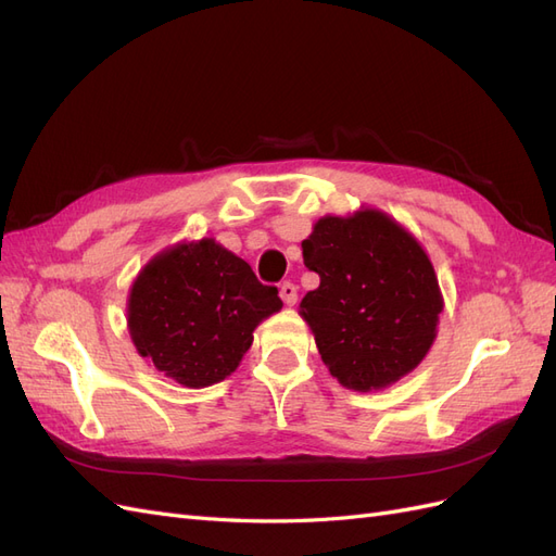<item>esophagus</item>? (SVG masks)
<instances>
[{
    "label": "esophagus",
    "mask_w": 556,
    "mask_h": 556,
    "mask_svg": "<svg viewBox=\"0 0 556 556\" xmlns=\"http://www.w3.org/2000/svg\"><path fill=\"white\" fill-rule=\"evenodd\" d=\"M280 299H282L288 306H294V304H296V285L282 282V285H280Z\"/></svg>",
    "instance_id": "34e87169"
}]
</instances>
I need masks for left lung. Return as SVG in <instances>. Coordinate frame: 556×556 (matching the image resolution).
Instances as JSON below:
<instances>
[{
  "mask_svg": "<svg viewBox=\"0 0 556 556\" xmlns=\"http://www.w3.org/2000/svg\"><path fill=\"white\" fill-rule=\"evenodd\" d=\"M319 288L299 304L329 374L348 390L396 382L427 357L443 296L433 264L390 215H325L301 243Z\"/></svg>",
  "mask_w": 556,
  "mask_h": 556,
  "instance_id": "left-lung-1",
  "label": "left lung"
}]
</instances>
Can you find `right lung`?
Here are the masks:
<instances>
[{"label":"right lung","mask_w":556,"mask_h":556,"mask_svg":"<svg viewBox=\"0 0 556 556\" xmlns=\"http://www.w3.org/2000/svg\"><path fill=\"white\" fill-rule=\"evenodd\" d=\"M282 308L248 262L215 239L178 243L134 280L127 327L139 355L182 387H208L237 371L252 331Z\"/></svg>","instance_id":"obj_1"}]
</instances>
